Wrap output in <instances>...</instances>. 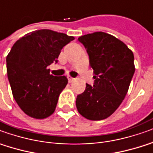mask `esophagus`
Segmentation results:
<instances>
[{"instance_id": "obj_1", "label": "esophagus", "mask_w": 153, "mask_h": 153, "mask_svg": "<svg viewBox=\"0 0 153 153\" xmlns=\"http://www.w3.org/2000/svg\"><path fill=\"white\" fill-rule=\"evenodd\" d=\"M75 80V78H73V77H68V82H69L70 83H71L72 82H73V81H74Z\"/></svg>"}]
</instances>
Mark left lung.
I'll return each mask as SVG.
<instances>
[{
  "label": "left lung",
  "mask_w": 153,
  "mask_h": 153,
  "mask_svg": "<svg viewBox=\"0 0 153 153\" xmlns=\"http://www.w3.org/2000/svg\"><path fill=\"white\" fill-rule=\"evenodd\" d=\"M93 69L94 85L77 96L80 114L91 121L107 118L123 102L135 72L134 56L125 43L102 31L82 36Z\"/></svg>",
  "instance_id": "left-lung-1"
}]
</instances>
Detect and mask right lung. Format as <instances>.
Segmentation results:
<instances>
[{"mask_svg":"<svg viewBox=\"0 0 153 153\" xmlns=\"http://www.w3.org/2000/svg\"><path fill=\"white\" fill-rule=\"evenodd\" d=\"M73 36L42 29L16 41L6 56L7 76L13 97L30 117L44 119L55 111L68 80L50 74L47 66L57 62L61 50Z\"/></svg>","mask_w":153,"mask_h":153,"instance_id":"obj_1","label":"right lung"}]
</instances>
